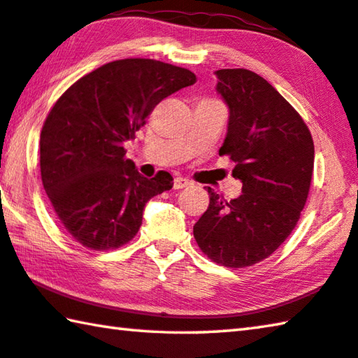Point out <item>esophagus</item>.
I'll use <instances>...</instances> for the list:
<instances>
[{
    "instance_id": "obj_1",
    "label": "esophagus",
    "mask_w": 358,
    "mask_h": 358,
    "mask_svg": "<svg viewBox=\"0 0 358 358\" xmlns=\"http://www.w3.org/2000/svg\"><path fill=\"white\" fill-rule=\"evenodd\" d=\"M191 185V181L189 180H186V178H181V177H177L173 180V189H183V187H187Z\"/></svg>"
}]
</instances>
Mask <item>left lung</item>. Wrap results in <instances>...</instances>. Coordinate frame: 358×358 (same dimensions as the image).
<instances>
[{
  "instance_id": "left-lung-1",
  "label": "left lung",
  "mask_w": 358,
  "mask_h": 358,
  "mask_svg": "<svg viewBox=\"0 0 358 358\" xmlns=\"http://www.w3.org/2000/svg\"><path fill=\"white\" fill-rule=\"evenodd\" d=\"M216 90L229 106L220 156L235 162L243 192L226 201L207 187L210 203L194 238L215 264L245 268L271 256L300 220L310 194L314 142L300 113L248 69H220Z\"/></svg>"
}]
</instances>
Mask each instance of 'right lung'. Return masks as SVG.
I'll list each match as a JSON object with an SVG mask.
<instances>
[{"mask_svg": "<svg viewBox=\"0 0 358 358\" xmlns=\"http://www.w3.org/2000/svg\"><path fill=\"white\" fill-rule=\"evenodd\" d=\"M194 82L189 69L126 58L83 76L59 96L41 131V178L77 243L93 251L129 243L145 203L172 189L169 172L142 177L126 159L124 142L162 99Z\"/></svg>", "mask_w": 358, "mask_h": 358, "instance_id": "1", "label": "right lung"}]
</instances>
